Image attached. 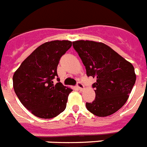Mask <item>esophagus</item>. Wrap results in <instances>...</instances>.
Returning a JSON list of instances; mask_svg holds the SVG:
<instances>
[{
	"instance_id": "esophagus-1",
	"label": "esophagus",
	"mask_w": 147,
	"mask_h": 147,
	"mask_svg": "<svg viewBox=\"0 0 147 147\" xmlns=\"http://www.w3.org/2000/svg\"><path fill=\"white\" fill-rule=\"evenodd\" d=\"M76 87H77L78 89L80 90H81V91H82V90H84V88H85V87H84V85H83L81 82H78L77 85H76Z\"/></svg>"
}]
</instances>
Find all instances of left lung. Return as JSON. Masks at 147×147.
<instances>
[{"mask_svg": "<svg viewBox=\"0 0 147 147\" xmlns=\"http://www.w3.org/2000/svg\"><path fill=\"white\" fill-rule=\"evenodd\" d=\"M73 46L83 64L88 76L96 82L94 101L86 103L93 115H112L126 103L136 80L134 67L108 45L89 40L73 42Z\"/></svg>", "mask_w": 147, "mask_h": 147, "instance_id": "8db88e82", "label": "left lung"}]
</instances>
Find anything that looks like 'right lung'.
<instances>
[{
	"instance_id": "1",
	"label": "right lung",
	"mask_w": 147,
	"mask_h": 147,
	"mask_svg": "<svg viewBox=\"0 0 147 147\" xmlns=\"http://www.w3.org/2000/svg\"><path fill=\"white\" fill-rule=\"evenodd\" d=\"M72 45L68 40L45 42L35 49L21 63L13 76V87L23 105L41 119L56 117L66 107L73 90L59 82V59ZM57 77L54 85L53 80Z\"/></svg>"
}]
</instances>
